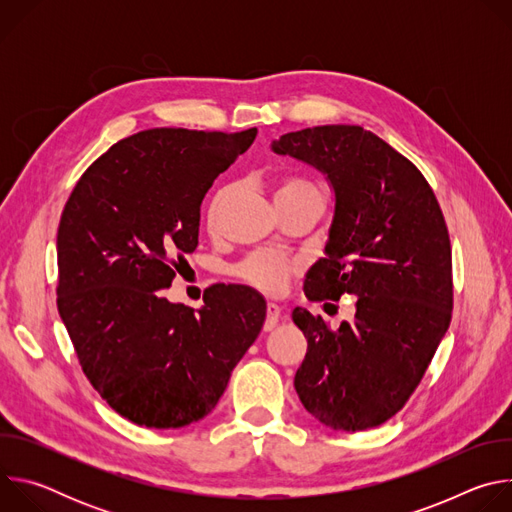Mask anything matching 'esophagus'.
<instances>
[{
	"label": "esophagus",
	"mask_w": 512,
	"mask_h": 512,
	"mask_svg": "<svg viewBox=\"0 0 512 512\" xmlns=\"http://www.w3.org/2000/svg\"><path fill=\"white\" fill-rule=\"evenodd\" d=\"M279 316H281V308L277 306V304H273V302H269L267 304V316H265V324H263V328L269 332V330H273L275 326H277V322H279Z\"/></svg>",
	"instance_id": "esophagus-1"
}]
</instances>
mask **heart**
I'll return each mask as SVG.
<instances>
[{"label": "heart", "mask_w": 512, "mask_h": 512, "mask_svg": "<svg viewBox=\"0 0 512 512\" xmlns=\"http://www.w3.org/2000/svg\"><path fill=\"white\" fill-rule=\"evenodd\" d=\"M306 194L320 196V190L308 178L285 176L277 184L275 200L296 198V196H306ZM229 196H231L229 186L216 190L212 194V198L206 206V223L210 229H216L218 221H221V214L227 206ZM235 271L245 283L265 291V294H279V291L285 287V283L300 271V261L283 251H257V253L249 255L247 259H243Z\"/></svg>", "instance_id": "1"}]
</instances>
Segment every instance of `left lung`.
<instances>
[{
  "label": "left lung",
  "mask_w": 512,
  "mask_h": 512,
  "mask_svg": "<svg viewBox=\"0 0 512 512\" xmlns=\"http://www.w3.org/2000/svg\"><path fill=\"white\" fill-rule=\"evenodd\" d=\"M273 152L316 166L336 194L326 257L306 275V298L356 296L354 320L338 330L306 308L291 314L308 340L294 387L328 427H377L409 401L452 322L444 212L415 164L360 125L291 131Z\"/></svg>",
  "instance_id": "left-lung-1"
}]
</instances>
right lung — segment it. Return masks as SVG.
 <instances>
[{"label": "right lung", "mask_w": 512, "mask_h": 512, "mask_svg": "<svg viewBox=\"0 0 512 512\" xmlns=\"http://www.w3.org/2000/svg\"><path fill=\"white\" fill-rule=\"evenodd\" d=\"M255 135L139 131L97 158L64 204L58 314L89 383L137 425L208 415L263 328L265 300L251 287L210 285L198 312L162 291L198 245L204 194Z\"/></svg>", "instance_id": "1"}]
</instances>
